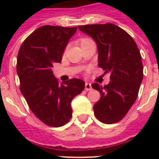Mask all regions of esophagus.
<instances>
[{"label": "esophagus", "instance_id": "34e87169", "mask_svg": "<svg viewBox=\"0 0 159 159\" xmlns=\"http://www.w3.org/2000/svg\"><path fill=\"white\" fill-rule=\"evenodd\" d=\"M91 89H92V84L89 83V82H86L85 83V90L86 91H90Z\"/></svg>", "mask_w": 159, "mask_h": 159}]
</instances>
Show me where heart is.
<instances>
[{"label": "heart", "instance_id": "heart-1", "mask_svg": "<svg viewBox=\"0 0 159 159\" xmlns=\"http://www.w3.org/2000/svg\"><path fill=\"white\" fill-rule=\"evenodd\" d=\"M89 40L90 39H82L80 40V43H81V45H82V44L87 43V42H88Z\"/></svg>", "mask_w": 159, "mask_h": 159}]
</instances>
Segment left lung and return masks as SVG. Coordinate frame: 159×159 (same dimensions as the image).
<instances>
[{
    "instance_id": "obj_1",
    "label": "left lung",
    "mask_w": 159,
    "mask_h": 159,
    "mask_svg": "<svg viewBox=\"0 0 159 159\" xmlns=\"http://www.w3.org/2000/svg\"><path fill=\"white\" fill-rule=\"evenodd\" d=\"M78 29L94 39L98 49V66L105 74H111L109 84L92 85L101 94L93 106L95 116L102 123H116L135 102L143 80L138 46L126 31L114 24L86 25Z\"/></svg>"
}]
</instances>
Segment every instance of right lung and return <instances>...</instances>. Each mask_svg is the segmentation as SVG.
Returning <instances> with one entry per match:
<instances>
[{
    "mask_svg": "<svg viewBox=\"0 0 159 159\" xmlns=\"http://www.w3.org/2000/svg\"><path fill=\"white\" fill-rule=\"evenodd\" d=\"M77 29L41 26L26 38L19 50L16 70L21 93L34 116L51 127L69 121L72 100L84 90L85 82L77 78L59 84L52 71L55 62L62 61Z\"/></svg>",
    "mask_w": 159,
    "mask_h": 159,
    "instance_id": "1",
    "label": "right lung"
}]
</instances>
